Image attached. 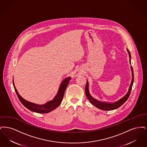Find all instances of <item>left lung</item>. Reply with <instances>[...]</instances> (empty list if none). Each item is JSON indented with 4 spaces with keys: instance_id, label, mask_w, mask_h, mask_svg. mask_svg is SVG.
I'll return each mask as SVG.
<instances>
[{
    "instance_id": "1",
    "label": "left lung",
    "mask_w": 147,
    "mask_h": 147,
    "mask_svg": "<svg viewBox=\"0 0 147 147\" xmlns=\"http://www.w3.org/2000/svg\"><path fill=\"white\" fill-rule=\"evenodd\" d=\"M127 52L129 54V62L131 64V53L129 51V50L127 49ZM131 71H132V81L131 83V85L129 86L128 91L127 92V93L126 95L123 97L121 98V99H119L118 101L114 102H101L100 101L98 100H96L95 98H92L90 95L89 91V83L87 81V83L86 84V86H85V94L86 96V98H88V100H89V101L91 102V104L94 106H95V107H96L98 109H101L102 110H105V111H110V110H113L115 109H116L117 108H119V107H120L121 106L123 105L126 101L128 99V98H129L131 91L132 90V87L133 84V80H134V74H133V70L132 68V67L131 66Z\"/></svg>"
}]
</instances>
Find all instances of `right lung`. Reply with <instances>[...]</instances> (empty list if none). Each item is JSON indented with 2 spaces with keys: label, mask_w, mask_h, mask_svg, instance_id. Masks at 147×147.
Instances as JSON below:
<instances>
[{
  "label": "right lung",
  "mask_w": 147,
  "mask_h": 147,
  "mask_svg": "<svg viewBox=\"0 0 147 147\" xmlns=\"http://www.w3.org/2000/svg\"><path fill=\"white\" fill-rule=\"evenodd\" d=\"M70 79H71L70 77H68L67 78L64 79L60 85L58 92L54 98L52 100L48 101L45 104H43V105L36 104L25 100L24 98L21 97L17 91L14 85V80H13V85H14V89L17 94L18 97L19 98V100L20 101L21 104L25 107H26L27 109H28V110L33 112L39 113H46L53 111L60 105L63 99L65 90L67 88V86H68V85L69 83Z\"/></svg>",
  "instance_id": "right-lung-1"
}]
</instances>
